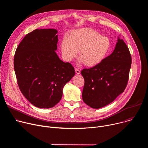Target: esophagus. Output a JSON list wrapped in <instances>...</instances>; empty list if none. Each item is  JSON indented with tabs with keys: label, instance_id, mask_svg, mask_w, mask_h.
Here are the masks:
<instances>
[{
	"label": "esophagus",
	"instance_id": "34e87169",
	"mask_svg": "<svg viewBox=\"0 0 148 148\" xmlns=\"http://www.w3.org/2000/svg\"><path fill=\"white\" fill-rule=\"evenodd\" d=\"M75 73H76V74H80V73H81L80 70H79V69H75Z\"/></svg>",
	"mask_w": 148,
	"mask_h": 148
}]
</instances>
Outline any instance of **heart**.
<instances>
[{
	"label": "heart",
	"instance_id": "heart-1",
	"mask_svg": "<svg viewBox=\"0 0 148 148\" xmlns=\"http://www.w3.org/2000/svg\"><path fill=\"white\" fill-rule=\"evenodd\" d=\"M111 46L109 37L90 27L73 30L69 37L64 36L60 42L63 58L71 61L77 57L79 50V61L87 67L100 64L108 54Z\"/></svg>",
	"mask_w": 148,
	"mask_h": 148
}]
</instances>
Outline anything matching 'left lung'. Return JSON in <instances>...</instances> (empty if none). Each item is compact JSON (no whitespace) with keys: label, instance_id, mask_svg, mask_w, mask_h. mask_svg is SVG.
Here are the masks:
<instances>
[{"label":"left lung","instance_id":"1","mask_svg":"<svg viewBox=\"0 0 148 148\" xmlns=\"http://www.w3.org/2000/svg\"><path fill=\"white\" fill-rule=\"evenodd\" d=\"M132 58L128 47L118 38L113 53L100 64L83 69V101L98 109L114 101L125 90L129 79Z\"/></svg>","mask_w":148,"mask_h":148}]
</instances>
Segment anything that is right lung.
Listing matches in <instances>:
<instances>
[{"label": "right lung", "instance_id": "add662e5", "mask_svg": "<svg viewBox=\"0 0 148 148\" xmlns=\"http://www.w3.org/2000/svg\"><path fill=\"white\" fill-rule=\"evenodd\" d=\"M57 31L36 29L20 42L14 56L18 88L26 98L40 108L59 102L62 89L75 74L74 67L61 61L57 49Z\"/></svg>", "mask_w": 148, "mask_h": 148}]
</instances>
